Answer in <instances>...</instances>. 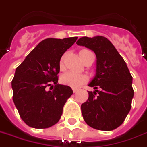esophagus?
<instances>
[{
    "label": "esophagus",
    "mask_w": 147,
    "mask_h": 147,
    "mask_svg": "<svg viewBox=\"0 0 147 147\" xmlns=\"http://www.w3.org/2000/svg\"><path fill=\"white\" fill-rule=\"evenodd\" d=\"M73 91H74V93H77L78 91V89H77V88H73Z\"/></svg>",
    "instance_id": "esophagus-1"
}]
</instances>
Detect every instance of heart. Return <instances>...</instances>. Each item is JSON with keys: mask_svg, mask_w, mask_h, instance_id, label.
Wrapping results in <instances>:
<instances>
[{"mask_svg": "<svg viewBox=\"0 0 147 147\" xmlns=\"http://www.w3.org/2000/svg\"><path fill=\"white\" fill-rule=\"evenodd\" d=\"M89 50L87 49H82L80 52V56H81L83 53H84L86 52H88ZM59 69H64V64H63V57H62L60 61H59ZM88 76L84 74H79L73 72H67L65 73L64 74L62 75L61 80L62 84H63L64 85L69 86L72 88H78L79 87L85 84L88 81Z\"/></svg>", "mask_w": 147, "mask_h": 147, "instance_id": "1", "label": "heart"}]
</instances>
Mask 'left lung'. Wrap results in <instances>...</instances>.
Here are the masks:
<instances>
[{"instance_id":"left-lung-1","label":"left lung","mask_w":147,"mask_h":147,"mask_svg":"<svg viewBox=\"0 0 147 147\" xmlns=\"http://www.w3.org/2000/svg\"><path fill=\"white\" fill-rule=\"evenodd\" d=\"M77 44L93 50L97 57L95 77L88 84L94 91H88V101L81 105L83 118L95 129H115L123 123L132 107V75L123 58L105 37L85 36Z\"/></svg>"}]
</instances>
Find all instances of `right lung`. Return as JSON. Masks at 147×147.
Returning a JSON list of instances; mask_svg holds the SVG:
<instances>
[{
    "label": "right lung",
    "instance_id": "1",
    "mask_svg": "<svg viewBox=\"0 0 147 147\" xmlns=\"http://www.w3.org/2000/svg\"><path fill=\"white\" fill-rule=\"evenodd\" d=\"M77 39H44L16 68L11 81L13 101L28 126L46 129L59 122L65 103L73 94L70 87L57 84L59 61ZM49 86L54 89L48 91Z\"/></svg>",
    "mask_w": 147,
    "mask_h": 147
}]
</instances>
